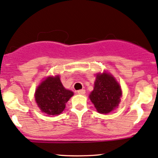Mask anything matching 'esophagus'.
<instances>
[{"label": "esophagus", "mask_w": 158, "mask_h": 158, "mask_svg": "<svg viewBox=\"0 0 158 158\" xmlns=\"http://www.w3.org/2000/svg\"><path fill=\"white\" fill-rule=\"evenodd\" d=\"M85 89L79 90V91H77V94H85Z\"/></svg>", "instance_id": "1"}]
</instances>
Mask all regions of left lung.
<instances>
[{
  "instance_id": "8db88e82",
  "label": "left lung",
  "mask_w": 158,
  "mask_h": 158,
  "mask_svg": "<svg viewBox=\"0 0 158 158\" xmlns=\"http://www.w3.org/2000/svg\"><path fill=\"white\" fill-rule=\"evenodd\" d=\"M121 96L120 85L112 76L106 73L97 76L89 98L98 112L106 114L112 112L118 106Z\"/></svg>"
}]
</instances>
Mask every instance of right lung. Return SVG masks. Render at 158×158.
<instances>
[{"label":"right lung","instance_id":"1","mask_svg":"<svg viewBox=\"0 0 158 158\" xmlns=\"http://www.w3.org/2000/svg\"><path fill=\"white\" fill-rule=\"evenodd\" d=\"M73 95V93L64 88L57 76L43 81L35 92V100L43 112L48 115H59Z\"/></svg>","mask_w":158,"mask_h":158}]
</instances>
